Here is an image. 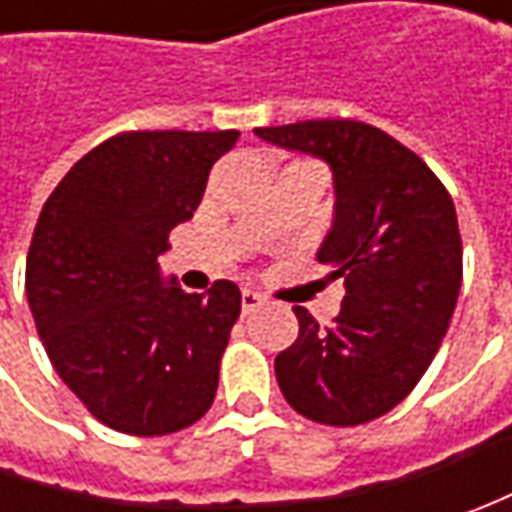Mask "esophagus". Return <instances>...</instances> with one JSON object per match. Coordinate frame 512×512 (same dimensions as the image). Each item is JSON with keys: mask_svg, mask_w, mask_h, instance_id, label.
Wrapping results in <instances>:
<instances>
[{"mask_svg": "<svg viewBox=\"0 0 512 512\" xmlns=\"http://www.w3.org/2000/svg\"><path fill=\"white\" fill-rule=\"evenodd\" d=\"M265 305V302H262V296H259V293H253V290H245V293H242V313H256V310H259V307Z\"/></svg>", "mask_w": 512, "mask_h": 512, "instance_id": "34e87169", "label": "esophagus"}]
</instances>
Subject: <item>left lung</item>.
<instances>
[{"label": "left lung", "instance_id": "left-lung-1", "mask_svg": "<svg viewBox=\"0 0 512 512\" xmlns=\"http://www.w3.org/2000/svg\"><path fill=\"white\" fill-rule=\"evenodd\" d=\"M253 133L333 173V225L316 259L347 290L330 327L293 307L299 339L276 356L279 387L313 422H373L422 379L456 310L453 199L413 150L364 122L310 119Z\"/></svg>", "mask_w": 512, "mask_h": 512}]
</instances>
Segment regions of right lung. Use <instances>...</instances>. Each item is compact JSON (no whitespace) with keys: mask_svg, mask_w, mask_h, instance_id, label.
<instances>
[{"mask_svg":"<svg viewBox=\"0 0 512 512\" xmlns=\"http://www.w3.org/2000/svg\"><path fill=\"white\" fill-rule=\"evenodd\" d=\"M239 130H130L85 153L39 213L25 293L62 382L102 424L165 436L199 422L242 310L233 282L165 279L168 236Z\"/></svg>","mask_w":512,"mask_h":512,"instance_id":"1","label":"right lung"}]
</instances>
